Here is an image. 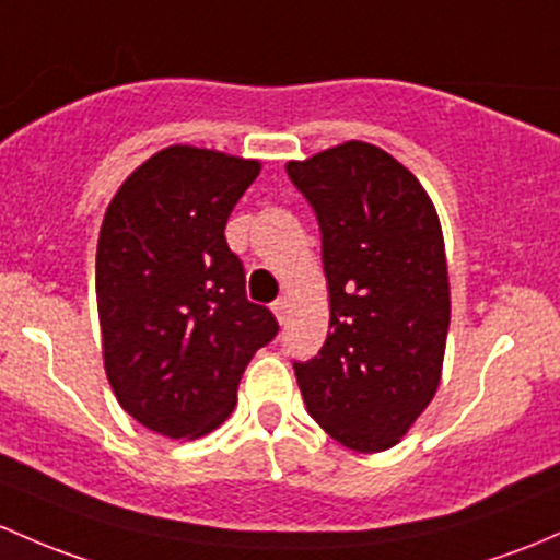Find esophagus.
Listing matches in <instances>:
<instances>
[{
	"mask_svg": "<svg viewBox=\"0 0 560 560\" xmlns=\"http://www.w3.org/2000/svg\"><path fill=\"white\" fill-rule=\"evenodd\" d=\"M270 308H273V314H276V319H279V325H287V314H290V300L279 298L273 305H270Z\"/></svg>",
	"mask_w": 560,
	"mask_h": 560,
	"instance_id": "34e87169",
	"label": "esophagus"
}]
</instances>
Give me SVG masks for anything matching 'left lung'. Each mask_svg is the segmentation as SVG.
Wrapping results in <instances>:
<instances>
[{
	"instance_id": "8db88e82",
	"label": "left lung",
	"mask_w": 560,
	"mask_h": 560,
	"mask_svg": "<svg viewBox=\"0 0 560 560\" xmlns=\"http://www.w3.org/2000/svg\"><path fill=\"white\" fill-rule=\"evenodd\" d=\"M314 206L329 332L295 362L311 419L359 453L397 445L440 386L451 284L438 209L408 168L368 141L287 163Z\"/></svg>"
}]
</instances>
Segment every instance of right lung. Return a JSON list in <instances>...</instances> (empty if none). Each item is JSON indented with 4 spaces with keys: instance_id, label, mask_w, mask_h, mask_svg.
<instances>
[{
    "instance_id": "right-lung-1",
    "label": "right lung",
    "mask_w": 560,
    "mask_h": 560,
    "mask_svg": "<svg viewBox=\"0 0 560 560\" xmlns=\"http://www.w3.org/2000/svg\"><path fill=\"white\" fill-rule=\"evenodd\" d=\"M260 161L172 144L128 176L104 214L96 303L104 370L117 402L172 440L214 432L241 375L279 322L246 300L225 241Z\"/></svg>"
}]
</instances>
